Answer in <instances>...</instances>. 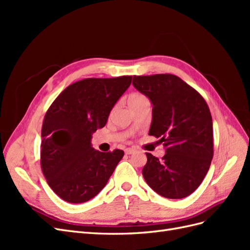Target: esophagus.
Wrapping results in <instances>:
<instances>
[{
    "instance_id": "obj_1",
    "label": "esophagus",
    "mask_w": 250,
    "mask_h": 250,
    "mask_svg": "<svg viewBox=\"0 0 250 250\" xmlns=\"http://www.w3.org/2000/svg\"><path fill=\"white\" fill-rule=\"evenodd\" d=\"M135 151V149L134 148H126L125 149V153L126 154H132L133 152Z\"/></svg>"
}]
</instances>
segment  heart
<instances>
[{
	"mask_svg": "<svg viewBox=\"0 0 250 250\" xmlns=\"http://www.w3.org/2000/svg\"><path fill=\"white\" fill-rule=\"evenodd\" d=\"M148 101L147 98L139 93H133L131 94L129 97H128V104L130 105V106H133V105H138L142 102H145Z\"/></svg>",
	"mask_w": 250,
	"mask_h": 250,
	"instance_id": "b5f03b06",
	"label": "heart"
}]
</instances>
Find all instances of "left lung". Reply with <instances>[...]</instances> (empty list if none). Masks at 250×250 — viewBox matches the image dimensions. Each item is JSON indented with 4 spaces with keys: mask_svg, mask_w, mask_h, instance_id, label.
<instances>
[{
    "mask_svg": "<svg viewBox=\"0 0 250 250\" xmlns=\"http://www.w3.org/2000/svg\"><path fill=\"white\" fill-rule=\"evenodd\" d=\"M133 86L153 105L149 134L161 138L162 160L146 153L143 176L163 197L180 199L202 183L214 155L213 120L203 97L172 74L133 76Z\"/></svg>",
    "mask_w": 250,
    "mask_h": 250,
    "instance_id": "1",
    "label": "left lung"
}]
</instances>
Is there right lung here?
Segmentation results:
<instances>
[{
    "instance_id": "right-lung-1",
    "label": "right lung",
    "mask_w": 250,
    "mask_h": 250,
    "mask_svg": "<svg viewBox=\"0 0 250 250\" xmlns=\"http://www.w3.org/2000/svg\"><path fill=\"white\" fill-rule=\"evenodd\" d=\"M132 76L86 78L73 83L51 104L42 128L41 166L50 188L60 198L82 203L107 184L124 151L100 152L92 134L105 126L109 112Z\"/></svg>"
}]
</instances>
